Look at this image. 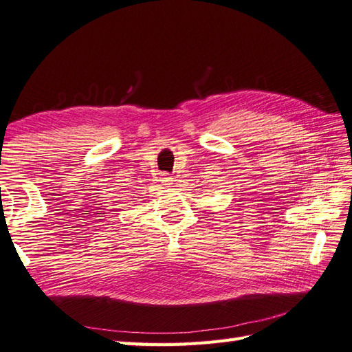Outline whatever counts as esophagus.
<instances>
[{
  "mask_svg": "<svg viewBox=\"0 0 352 352\" xmlns=\"http://www.w3.org/2000/svg\"><path fill=\"white\" fill-rule=\"evenodd\" d=\"M160 181H161L162 185H171V184H173V177L168 176V175H161Z\"/></svg>",
  "mask_w": 352,
  "mask_h": 352,
  "instance_id": "esophagus-1",
  "label": "esophagus"
}]
</instances>
